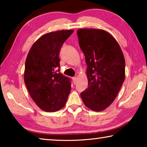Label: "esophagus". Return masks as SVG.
Returning a JSON list of instances; mask_svg holds the SVG:
<instances>
[{
    "label": "esophagus",
    "instance_id": "1",
    "mask_svg": "<svg viewBox=\"0 0 147 147\" xmlns=\"http://www.w3.org/2000/svg\"><path fill=\"white\" fill-rule=\"evenodd\" d=\"M72 79H73V83H74V84H75L76 83V77H73V78H72Z\"/></svg>",
    "mask_w": 147,
    "mask_h": 147
}]
</instances>
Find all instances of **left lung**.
<instances>
[{
	"label": "left lung",
	"mask_w": 147,
	"mask_h": 147,
	"mask_svg": "<svg viewBox=\"0 0 147 147\" xmlns=\"http://www.w3.org/2000/svg\"><path fill=\"white\" fill-rule=\"evenodd\" d=\"M88 67V89L80 96L86 107L100 111L111 105L125 78V60L115 38L101 29L77 30Z\"/></svg>",
	"instance_id": "obj_1"
}]
</instances>
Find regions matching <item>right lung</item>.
I'll list each match as a JSON object with an SVG mask.
<instances>
[{"instance_id":"obj_1","label":"right lung","mask_w":147,"mask_h":147,"mask_svg":"<svg viewBox=\"0 0 147 147\" xmlns=\"http://www.w3.org/2000/svg\"><path fill=\"white\" fill-rule=\"evenodd\" d=\"M73 30L43 35L34 42L27 55L24 83L30 95L39 108L54 112L63 108L71 89L70 79L54 71L59 67V54Z\"/></svg>"}]
</instances>
